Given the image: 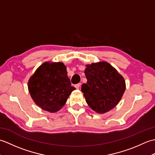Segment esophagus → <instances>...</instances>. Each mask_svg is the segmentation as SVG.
<instances>
[{"label":"esophagus","instance_id":"34e87169","mask_svg":"<svg viewBox=\"0 0 155 155\" xmlns=\"http://www.w3.org/2000/svg\"><path fill=\"white\" fill-rule=\"evenodd\" d=\"M81 83H78V84H75V88H77V89H79V88H80V87H81Z\"/></svg>","mask_w":155,"mask_h":155}]
</instances>
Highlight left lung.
<instances>
[{
	"label": "left lung",
	"instance_id": "left-lung-1",
	"mask_svg": "<svg viewBox=\"0 0 155 155\" xmlns=\"http://www.w3.org/2000/svg\"><path fill=\"white\" fill-rule=\"evenodd\" d=\"M87 83L82 84L87 103L97 113H105L119 103L126 88L123 76L107 62L87 64Z\"/></svg>",
	"mask_w": 155,
	"mask_h": 155
}]
</instances>
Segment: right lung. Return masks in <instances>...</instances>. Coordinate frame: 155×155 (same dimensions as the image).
<instances>
[{"instance_id": "add662e5", "label": "right lung", "mask_w": 155, "mask_h": 155, "mask_svg": "<svg viewBox=\"0 0 155 155\" xmlns=\"http://www.w3.org/2000/svg\"><path fill=\"white\" fill-rule=\"evenodd\" d=\"M28 88L36 104L50 113L60 110L75 89L71 86L67 67L61 62H44L30 78Z\"/></svg>"}]
</instances>
